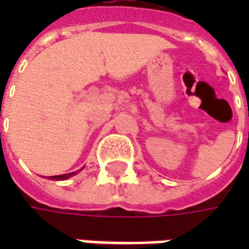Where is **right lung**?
Here are the masks:
<instances>
[{"mask_svg": "<svg viewBox=\"0 0 249 249\" xmlns=\"http://www.w3.org/2000/svg\"><path fill=\"white\" fill-rule=\"evenodd\" d=\"M74 175V172H72V173H68V175H59V176H51L50 178L51 180H66V178H69L71 176H73Z\"/></svg>", "mask_w": 249, "mask_h": 249, "instance_id": "1", "label": "right lung"}]
</instances>
